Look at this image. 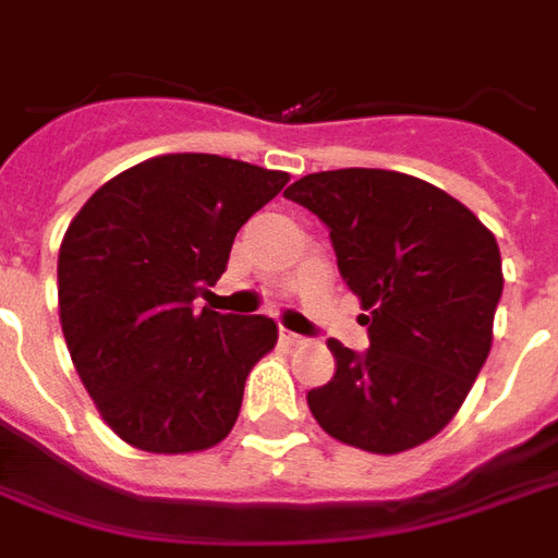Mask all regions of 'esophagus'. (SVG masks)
Wrapping results in <instances>:
<instances>
[{
  "instance_id": "34e87169",
  "label": "esophagus",
  "mask_w": 558,
  "mask_h": 558,
  "mask_svg": "<svg viewBox=\"0 0 558 558\" xmlns=\"http://www.w3.org/2000/svg\"><path fill=\"white\" fill-rule=\"evenodd\" d=\"M279 339H282V344H288V348H296V344H306V336H300V332H291V329H284L279 332Z\"/></svg>"
}]
</instances>
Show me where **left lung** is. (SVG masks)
<instances>
[{
	"label": "left lung",
	"mask_w": 558,
	"mask_h": 558,
	"mask_svg": "<svg viewBox=\"0 0 558 558\" xmlns=\"http://www.w3.org/2000/svg\"><path fill=\"white\" fill-rule=\"evenodd\" d=\"M327 222L372 348L329 339L336 374L306 396L329 437L398 454L440 434L494 341L502 258L490 229L440 186L386 169H336L284 190Z\"/></svg>",
	"instance_id": "8db88e82"
}]
</instances>
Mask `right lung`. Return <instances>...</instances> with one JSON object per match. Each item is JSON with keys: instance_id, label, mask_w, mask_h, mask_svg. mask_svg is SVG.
<instances>
[{"instance_id": "right-lung-1", "label": "right lung", "mask_w": 558, "mask_h": 558, "mask_svg": "<svg viewBox=\"0 0 558 558\" xmlns=\"http://www.w3.org/2000/svg\"><path fill=\"white\" fill-rule=\"evenodd\" d=\"M288 184L217 154H162L100 186L59 250V318L80 380L133 449L205 451L229 437L252 365L279 329L264 315L193 312L226 274L240 226Z\"/></svg>"}]
</instances>
